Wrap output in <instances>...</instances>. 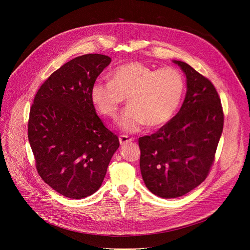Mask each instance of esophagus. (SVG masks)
Listing matches in <instances>:
<instances>
[{
	"label": "esophagus",
	"mask_w": 250,
	"mask_h": 250,
	"mask_svg": "<svg viewBox=\"0 0 250 250\" xmlns=\"http://www.w3.org/2000/svg\"><path fill=\"white\" fill-rule=\"evenodd\" d=\"M133 141H134L133 138H129V137L125 136V135H123V136L120 137V144H121L122 146L125 145V144H127V143H129V142H133Z\"/></svg>",
	"instance_id": "1"
}]
</instances>
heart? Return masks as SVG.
Returning <instances> with one entry per match:
<instances>
[{
    "instance_id": "heart-1",
    "label": "heart",
    "mask_w": 250,
    "mask_h": 250,
    "mask_svg": "<svg viewBox=\"0 0 250 250\" xmlns=\"http://www.w3.org/2000/svg\"><path fill=\"white\" fill-rule=\"evenodd\" d=\"M183 90L185 81L178 70H155L144 62H132L116 68L111 81L97 80L92 84L90 98L101 115L114 118L126 97L128 106L118 126L125 133L136 134L147 125L158 127L171 120Z\"/></svg>"
}]
</instances>
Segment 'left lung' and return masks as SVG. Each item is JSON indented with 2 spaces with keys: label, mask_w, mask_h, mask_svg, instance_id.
Listing matches in <instances>:
<instances>
[{
  "label": "left lung",
  "mask_w": 250,
  "mask_h": 250,
  "mask_svg": "<svg viewBox=\"0 0 250 250\" xmlns=\"http://www.w3.org/2000/svg\"><path fill=\"white\" fill-rule=\"evenodd\" d=\"M181 108L158 132L139 139L140 168L148 189L163 199L189 192L207 178L223 132L224 114L212 82L185 62Z\"/></svg>",
  "instance_id": "left-lung-1"
}]
</instances>
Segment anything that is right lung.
<instances>
[{
    "label": "right lung",
    "mask_w": 250,
    "mask_h": 250,
    "mask_svg": "<svg viewBox=\"0 0 250 250\" xmlns=\"http://www.w3.org/2000/svg\"><path fill=\"white\" fill-rule=\"evenodd\" d=\"M110 62L99 54L71 60L47 78L30 108L28 140L37 172L69 199H84L99 189L120 147L90 98L92 84Z\"/></svg>",
    "instance_id": "obj_1"
}]
</instances>
